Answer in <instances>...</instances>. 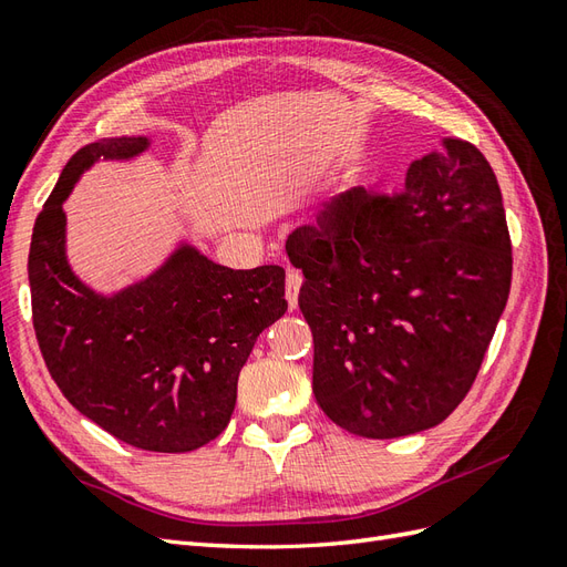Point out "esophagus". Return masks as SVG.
Instances as JSON below:
<instances>
[{
    "mask_svg": "<svg viewBox=\"0 0 567 567\" xmlns=\"http://www.w3.org/2000/svg\"><path fill=\"white\" fill-rule=\"evenodd\" d=\"M301 282H303L301 272H297V270H289V272H287L285 289H287V303H289V309H297V303H299V287H301Z\"/></svg>",
    "mask_w": 567,
    "mask_h": 567,
    "instance_id": "obj_1",
    "label": "esophagus"
}]
</instances>
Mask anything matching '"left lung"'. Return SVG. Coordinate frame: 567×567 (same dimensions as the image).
<instances>
[{"mask_svg": "<svg viewBox=\"0 0 567 567\" xmlns=\"http://www.w3.org/2000/svg\"><path fill=\"white\" fill-rule=\"evenodd\" d=\"M313 332V395L364 439L455 412L511 295L513 244L496 174L462 138L414 159L400 192L354 186L287 237Z\"/></svg>", "mask_w": 567, "mask_h": 567, "instance_id": "1", "label": "left lung"}]
</instances>
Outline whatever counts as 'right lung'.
<instances>
[{"label": "right lung", "mask_w": 567, "mask_h": 567, "mask_svg": "<svg viewBox=\"0 0 567 567\" xmlns=\"http://www.w3.org/2000/svg\"><path fill=\"white\" fill-rule=\"evenodd\" d=\"M145 148L148 138L122 136L71 155L33 227V328L56 388L83 416L134 447L188 453L229 424L256 338L287 311L285 268L231 270L182 244L117 295L85 287L66 260L62 203L100 157Z\"/></svg>", "instance_id": "obj_1"}]
</instances>
